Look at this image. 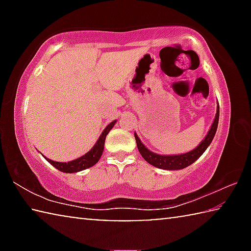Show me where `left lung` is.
<instances>
[{
	"label": "left lung",
	"mask_w": 251,
	"mask_h": 251,
	"mask_svg": "<svg viewBox=\"0 0 251 251\" xmlns=\"http://www.w3.org/2000/svg\"><path fill=\"white\" fill-rule=\"evenodd\" d=\"M218 121H219V105H217V113H216L215 120L210 127L209 131L206 135L203 141L199 144V145L195 148V150L190 151L188 152L180 155H158L155 152L151 151L150 150L144 146V144L138 138V136L135 134L136 144H137V148L143 158L145 159L147 163H150L152 166L161 169H167V171H177V169H182L189 165H192L194 161H196L199 157H201L203 151L207 150V147L210 145V143L214 139V136L216 134L218 127Z\"/></svg>",
	"instance_id": "1"
}]
</instances>
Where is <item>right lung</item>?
<instances>
[{"label": "right lung", "instance_id": "right-lung-1", "mask_svg": "<svg viewBox=\"0 0 251 251\" xmlns=\"http://www.w3.org/2000/svg\"><path fill=\"white\" fill-rule=\"evenodd\" d=\"M115 123H116V121H114L110 123V124L106 126V128L100 136L99 141L96 142L94 147H93L90 151L86 152V154L83 155L82 157H79V158L67 161V163H62V161L59 163V161L49 159V158H46V157H45V159L48 160L50 165H53L55 168L58 169L59 172H63V173H77L80 171H84V169H86V168L94 166L97 161L100 160L101 154H103L106 135H107L109 133V130L113 128L114 125H115Z\"/></svg>", "mask_w": 251, "mask_h": 251}]
</instances>
